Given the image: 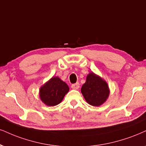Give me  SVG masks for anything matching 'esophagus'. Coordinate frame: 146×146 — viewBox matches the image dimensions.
<instances>
[{"label": "esophagus", "mask_w": 146, "mask_h": 146, "mask_svg": "<svg viewBox=\"0 0 146 146\" xmlns=\"http://www.w3.org/2000/svg\"><path fill=\"white\" fill-rule=\"evenodd\" d=\"M71 87L72 88V89H78V88L80 87V84H79L78 82H76V83L72 84Z\"/></svg>", "instance_id": "1"}]
</instances>
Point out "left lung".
Segmentation results:
<instances>
[{
	"mask_svg": "<svg viewBox=\"0 0 146 146\" xmlns=\"http://www.w3.org/2000/svg\"><path fill=\"white\" fill-rule=\"evenodd\" d=\"M86 102L93 106H100L107 100L110 89L107 82L93 72L87 75L86 82L81 88Z\"/></svg>",
	"mask_w": 146,
	"mask_h": 146,
	"instance_id": "8db88e82",
	"label": "left lung"
}]
</instances>
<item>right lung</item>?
Here are the masks:
<instances>
[{
    "mask_svg": "<svg viewBox=\"0 0 146 146\" xmlns=\"http://www.w3.org/2000/svg\"><path fill=\"white\" fill-rule=\"evenodd\" d=\"M68 91V84L59 77L53 76L40 87L39 95L45 105L54 106L62 102Z\"/></svg>",
    "mask_w": 146,
    "mask_h": 146,
    "instance_id": "obj_1",
    "label": "right lung"
}]
</instances>
